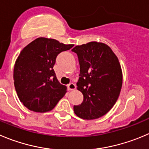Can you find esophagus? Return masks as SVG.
<instances>
[{"label":"esophagus","mask_w":149,"mask_h":149,"mask_svg":"<svg viewBox=\"0 0 149 149\" xmlns=\"http://www.w3.org/2000/svg\"><path fill=\"white\" fill-rule=\"evenodd\" d=\"M75 88H76V86H75V84H74L73 83H69V85H67L68 91L74 90Z\"/></svg>","instance_id":"esophagus-1"}]
</instances>
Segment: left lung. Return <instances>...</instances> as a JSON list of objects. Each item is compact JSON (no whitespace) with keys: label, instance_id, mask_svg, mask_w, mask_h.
<instances>
[{"label":"left lung","instance_id":"8db88e82","mask_svg":"<svg viewBox=\"0 0 149 149\" xmlns=\"http://www.w3.org/2000/svg\"><path fill=\"white\" fill-rule=\"evenodd\" d=\"M78 57L80 77L77 90L83 94L74 113L83 119H95L105 115L116 104L122 86V72L117 56L110 47L91 42L72 49Z\"/></svg>","mask_w":149,"mask_h":149}]
</instances>
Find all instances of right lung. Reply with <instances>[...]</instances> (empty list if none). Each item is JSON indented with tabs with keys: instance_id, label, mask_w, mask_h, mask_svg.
Returning <instances> with one entry per match:
<instances>
[{
	"instance_id": "right-lung-1",
	"label": "right lung",
	"mask_w": 149,
	"mask_h": 149,
	"mask_svg": "<svg viewBox=\"0 0 149 149\" xmlns=\"http://www.w3.org/2000/svg\"><path fill=\"white\" fill-rule=\"evenodd\" d=\"M73 46L41 37L21 51L14 68V84L27 108L38 113L50 111L64 96L66 86L57 80L53 66L58 55Z\"/></svg>"
}]
</instances>
